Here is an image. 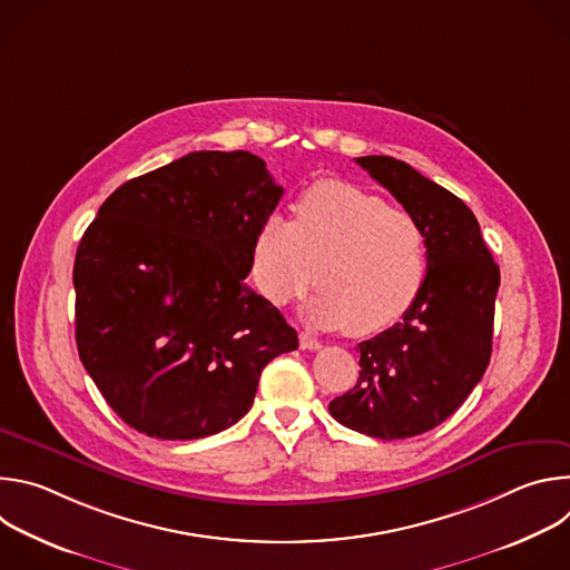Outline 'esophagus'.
I'll list each match as a JSON object with an SVG mask.
<instances>
[{
	"label": "esophagus",
	"instance_id": "1",
	"mask_svg": "<svg viewBox=\"0 0 570 570\" xmlns=\"http://www.w3.org/2000/svg\"><path fill=\"white\" fill-rule=\"evenodd\" d=\"M299 347H302V350H308V352H315V350H320L322 345H320V341L313 338L311 334H299Z\"/></svg>",
	"mask_w": 570,
	"mask_h": 570
}]
</instances>
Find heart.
Segmentation results:
<instances>
[{
  "label": "heart",
  "instance_id": "1",
  "mask_svg": "<svg viewBox=\"0 0 570 570\" xmlns=\"http://www.w3.org/2000/svg\"><path fill=\"white\" fill-rule=\"evenodd\" d=\"M308 322L376 334L417 299L426 279V236L420 220L383 198L320 180L295 203V218L268 214L253 246V275L275 306L299 299L313 284Z\"/></svg>",
  "mask_w": 570,
  "mask_h": 570
}]
</instances>
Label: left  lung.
I'll return each instance as SVG.
<instances>
[{"label": "left lung", "mask_w": 570, "mask_h": 570, "mask_svg": "<svg viewBox=\"0 0 570 570\" xmlns=\"http://www.w3.org/2000/svg\"><path fill=\"white\" fill-rule=\"evenodd\" d=\"M356 161L420 220L426 279L401 322L358 345V383L330 413L363 435L405 440L451 417L490 365L501 273L458 196L401 159Z\"/></svg>", "instance_id": "left-lung-1"}]
</instances>
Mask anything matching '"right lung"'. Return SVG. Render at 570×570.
Returning a JSON list of instances; mask_svg holds the SVG:
<instances>
[{"label":"right lung","instance_id":"1","mask_svg":"<svg viewBox=\"0 0 570 570\" xmlns=\"http://www.w3.org/2000/svg\"><path fill=\"white\" fill-rule=\"evenodd\" d=\"M284 189L248 150H196L124 183L73 262L80 363L110 409L159 440L216 435L253 409L262 370L297 350L246 286Z\"/></svg>","mask_w":570,"mask_h":570}]
</instances>
